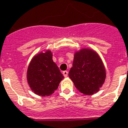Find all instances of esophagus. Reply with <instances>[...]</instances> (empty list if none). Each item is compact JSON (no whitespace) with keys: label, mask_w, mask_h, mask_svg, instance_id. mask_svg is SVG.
Segmentation results:
<instances>
[{"label":"esophagus","mask_w":128,"mask_h":128,"mask_svg":"<svg viewBox=\"0 0 128 128\" xmlns=\"http://www.w3.org/2000/svg\"><path fill=\"white\" fill-rule=\"evenodd\" d=\"M63 75H64V77H67L68 76V72L66 71V70H65V71H64L63 72Z\"/></svg>","instance_id":"1"}]
</instances>
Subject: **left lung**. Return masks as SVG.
Returning a JSON list of instances; mask_svg holds the SVG:
<instances>
[{"label":"left lung","instance_id":"left-lung-1","mask_svg":"<svg viewBox=\"0 0 128 128\" xmlns=\"http://www.w3.org/2000/svg\"><path fill=\"white\" fill-rule=\"evenodd\" d=\"M68 76L81 93L92 95L104 83L106 70L97 52L83 48L74 53Z\"/></svg>","mask_w":128,"mask_h":128}]
</instances>
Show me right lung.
<instances>
[{
  "instance_id": "1",
  "label": "right lung",
  "mask_w": 128,
  "mask_h": 128,
  "mask_svg": "<svg viewBox=\"0 0 128 128\" xmlns=\"http://www.w3.org/2000/svg\"><path fill=\"white\" fill-rule=\"evenodd\" d=\"M52 52L47 50L35 55L30 61L27 70V81L31 90L36 94L47 96L54 94L63 74L52 60Z\"/></svg>"
}]
</instances>
